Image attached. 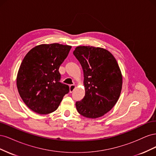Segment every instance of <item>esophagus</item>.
<instances>
[{
	"instance_id": "34e87169",
	"label": "esophagus",
	"mask_w": 156,
	"mask_h": 156,
	"mask_svg": "<svg viewBox=\"0 0 156 156\" xmlns=\"http://www.w3.org/2000/svg\"><path fill=\"white\" fill-rule=\"evenodd\" d=\"M75 87H76L75 84H71V85L69 86V92H72L74 90V89L75 88Z\"/></svg>"
}]
</instances>
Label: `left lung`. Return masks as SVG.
Wrapping results in <instances>:
<instances>
[{
  "instance_id": "obj_1",
  "label": "left lung",
  "mask_w": 156,
  "mask_h": 156,
  "mask_svg": "<svg viewBox=\"0 0 156 156\" xmlns=\"http://www.w3.org/2000/svg\"><path fill=\"white\" fill-rule=\"evenodd\" d=\"M73 55L84 73L85 96L75 103L80 115L97 119L110 111L120 97L122 75L115 58L109 51L92 46H78Z\"/></svg>"
}]
</instances>
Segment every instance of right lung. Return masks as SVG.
Masks as SVG:
<instances>
[{"label":"right lung","mask_w":156,"mask_h":156,"mask_svg":"<svg viewBox=\"0 0 156 156\" xmlns=\"http://www.w3.org/2000/svg\"><path fill=\"white\" fill-rule=\"evenodd\" d=\"M72 46L59 44H41L30 50L23 58L17 75L19 94L26 105L37 114L57 109L67 84L60 82L58 69Z\"/></svg>","instance_id":"add662e5"}]
</instances>
